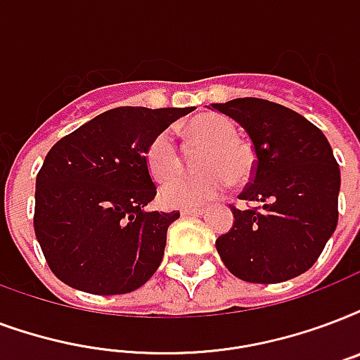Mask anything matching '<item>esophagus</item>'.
Instances as JSON below:
<instances>
[{"label": "esophagus", "mask_w": 360, "mask_h": 360, "mask_svg": "<svg viewBox=\"0 0 360 360\" xmlns=\"http://www.w3.org/2000/svg\"><path fill=\"white\" fill-rule=\"evenodd\" d=\"M179 213L183 217H200V215H204L205 211L202 210V207H183Z\"/></svg>", "instance_id": "1"}]
</instances>
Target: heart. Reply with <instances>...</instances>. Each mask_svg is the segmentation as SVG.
<instances>
[{"label": "heart", "mask_w": 360, "mask_h": 360, "mask_svg": "<svg viewBox=\"0 0 360 360\" xmlns=\"http://www.w3.org/2000/svg\"><path fill=\"white\" fill-rule=\"evenodd\" d=\"M192 143L205 147L198 158L200 175H177L160 188V202L166 207H200L217 198L226 185H240L253 174L255 153L251 145L236 137V126L226 117L200 115L186 126ZM150 175L164 181L177 174L181 155L169 130L158 131L145 149Z\"/></svg>", "instance_id": "obj_1"}]
</instances>
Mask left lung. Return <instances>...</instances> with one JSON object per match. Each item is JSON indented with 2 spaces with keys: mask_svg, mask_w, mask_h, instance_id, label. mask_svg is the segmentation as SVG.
<instances>
[{
  "mask_svg": "<svg viewBox=\"0 0 360 360\" xmlns=\"http://www.w3.org/2000/svg\"><path fill=\"white\" fill-rule=\"evenodd\" d=\"M247 131L255 150L234 224L215 241L221 260L249 283H281L308 271L338 224L340 168L325 134L274 101L211 103Z\"/></svg>",
  "mask_w": 360,
  "mask_h": 360,
  "instance_id": "left-lung-1",
  "label": "left lung"
}]
</instances>
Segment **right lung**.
Masks as SVG:
<instances>
[{"label": "right lung", "instance_id": "1", "mask_svg": "<svg viewBox=\"0 0 360 360\" xmlns=\"http://www.w3.org/2000/svg\"><path fill=\"white\" fill-rule=\"evenodd\" d=\"M192 107H115L52 145L35 181L34 229L52 274L92 295L139 289L160 266L177 211L156 196L145 149Z\"/></svg>", "mask_w": 360, "mask_h": 360}]
</instances>
